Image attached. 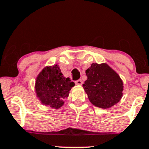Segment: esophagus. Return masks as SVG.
Instances as JSON below:
<instances>
[{
  "label": "esophagus",
  "mask_w": 149,
  "mask_h": 149,
  "mask_svg": "<svg viewBox=\"0 0 149 149\" xmlns=\"http://www.w3.org/2000/svg\"><path fill=\"white\" fill-rule=\"evenodd\" d=\"M75 83H76V84H77V85H81V84H82V80H77L75 81Z\"/></svg>",
  "instance_id": "obj_1"
}]
</instances>
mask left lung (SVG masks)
Returning <instances> with one entry per match:
<instances>
[{"instance_id": "8db88e82", "label": "left lung", "mask_w": 149, "mask_h": 149, "mask_svg": "<svg viewBox=\"0 0 149 149\" xmlns=\"http://www.w3.org/2000/svg\"><path fill=\"white\" fill-rule=\"evenodd\" d=\"M86 76L87 80L82 86L94 106L107 109L121 99L123 82L118 73L107 64L93 63L86 70Z\"/></svg>"}]
</instances>
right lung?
<instances>
[{
	"label": "right lung",
	"instance_id": "obj_1",
	"mask_svg": "<svg viewBox=\"0 0 149 149\" xmlns=\"http://www.w3.org/2000/svg\"><path fill=\"white\" fill-rule=\"evenodd\" d=\"M75 85L69 78L63 76L58 65L47 67L39 73L36 81L37 97L43 104L59 109L64 99L69 96V91Z\"/></svg>",
	"mask_w": 149,
	"mask_h": 149
}]
</instances>
